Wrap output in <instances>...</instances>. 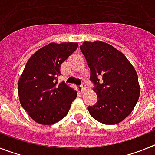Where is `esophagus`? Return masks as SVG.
I'll return each instance as SVG.
<instances>
[{"mask_svg": "<svg viewBox=\"0 0 155 155\" xmlns=\"http://www.w3.org/2000/svg\"><path fill=\"white\" fill-rule=\"evenodd\" d=\"M81 91L82 92H84V91H86V84H84V83H82L81 84Z\"/></svg>", "mask_w": 155, "mask_h": 155, "instance_id": "34e87169", "label": "esophagus"}]
</instances>
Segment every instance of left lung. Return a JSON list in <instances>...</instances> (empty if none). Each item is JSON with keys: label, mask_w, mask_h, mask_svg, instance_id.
<instances>
[{"label": "left lung", "mask_w": 155, "mask_h": 155, "mask_svg": "<svg viewBox=\"0 0 155 155\" xmlns=\"http://www.w3.org/2000/svg\"><path fill=\"white\" fill-rule=\"evenodd\" d=\"M80 49L98 97L95 105L87 107L90 115L102 124H119L130 114L139 98L136 71L124 53L108 43L84 42Z\"/></svg>", "instance_id": "left-lung-1"}]
</instances>
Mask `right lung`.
Returning a JSON list of instances; mask_svg holds the SVG:
<instances>
[{
  "label": "right lung",
  "mask_w": 155,
  "mask_h": 155,
  "mask_svg": "<svg viewBox=\"0 0 155 155\" xmlns=\"http://www.w3.org/2000/svg\"><path fill=\"white\" fill-rule=\"evenodd\" d=\"M77 42H52L37 50L26 63L18 80V96L23 109L34 121L51 125L69 112L77 91L58 83L61 65L75 50Z\"/></svg>",
  "instance_id": "right-lung-1"
}]
</instances>
